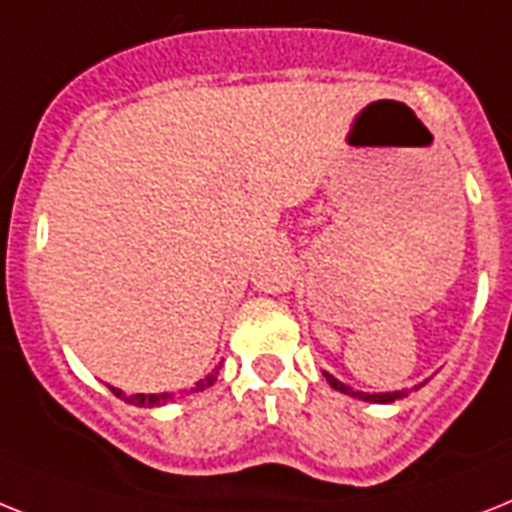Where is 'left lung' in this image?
<instances>
[{
  "label": "left lung",
  "instance_id": "8db88e82",
  "mask_svg": "<svg viewBox=\"0 0 512 512\" xmlns=\"http://www.w3.org/2000/svg\"><path fill=\"white\" fill-rule=\"evenodd\" d=\"M326 376V381L331 386H334L336 392L342 394H350V397H357V400H365V402H381V405H386V402H394V400H402V397H407V389H402V392H381V394H365V392H355V389H350L347 384H342L339 378H334L331 373H323ZM415 389H421V386H415Z\"/></svg>",
  "mask_w": 512,
  "mask_h": 512
}]
</instances>
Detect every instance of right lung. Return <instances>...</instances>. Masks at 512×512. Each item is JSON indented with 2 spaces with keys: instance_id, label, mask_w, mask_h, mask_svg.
I'll use <instances>...</instances> for the list:
<instances>
[{
  "instance_id": "1",
  "label": "right lung",
  "mask_w": 512,
  "mask_h": 512,
  "mask_svg": "<svg viewBox=\"0 0 512 512\" xmlns=\"http://www.w3.org/2000/svg\"><path fill=\"white\" fill-rule=\"evenodd\" d=\"M215 378H218V368H215L210 376H205L202 381H197V384L191 386L189 394L191 392H205L207 386H213L215 384ZM112 394L115 397H120V400H126L128 405H136V407H160V405H168V402H173V394L168 392H162V394H126L123 389H115V386H110Z\"/></svg>"
}]
</instances>
